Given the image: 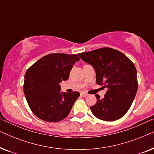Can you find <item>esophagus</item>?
<instances>
[{"mask_svg":"<svg viewBox=\"0 0 154 154\" xmlns=\"http://www.w3.org/2000/svg\"><path fill=\"white\" fill-rule=\"evenodd\" d=\"M81 94L83 97H86V96H88V94L86 93V92H81Z\"/></svg>","mask_w":154,"mask_h":154,"instance_id":"esophagus-1","label":"esophagus"}]
</instances>
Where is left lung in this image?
<instances>
[{
    "label": "left lung",
    "mask_w": 154,
    "mask_h": 154,
    "mask_svg": "<svg viewBox=\"0 0 154 154\" xmlns=\"http://www.w3.org/2000/svg\"><path fill=\"white\" fill-rule=\"evenodd\" d=\"M96 71V83L107 88L104 97L96 94L97 103L90 106L92 114L105 121H114L129 110L137 91V70L133 62L119 50L102 48L79 53Z\"/></svg>",
    "instance_id": "left-lung-1"
}]
</instances>
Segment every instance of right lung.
Segmentation results:
<instances>
[{
	"instance_id": "add662e5",
	"label": "right lung",
	"mask_w": 154,
	"mask_h": 154,
	"mask_svg": "<svg viewBox=\"0 0 154 154\" xmlns=\"http://www.w3.org/2000/svg\"><path fill=\"white\" fill-rule=\"evenodd\" d=\"M77 54L53 53L44 56L27 69L24 92L29 108L40 119L58 122L69 114L79 92L61 93L60 83L66 81Z\"/></svg>"
}]
</instances>
